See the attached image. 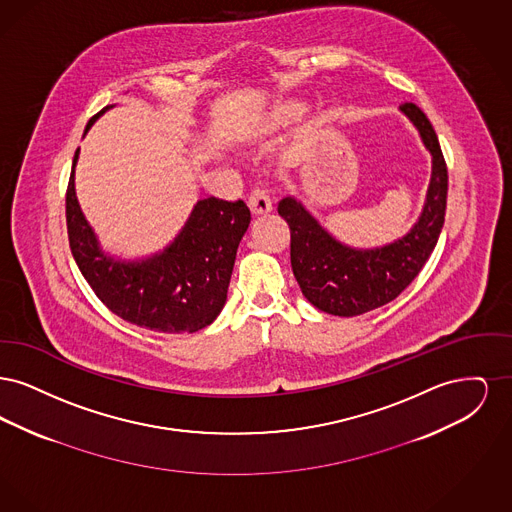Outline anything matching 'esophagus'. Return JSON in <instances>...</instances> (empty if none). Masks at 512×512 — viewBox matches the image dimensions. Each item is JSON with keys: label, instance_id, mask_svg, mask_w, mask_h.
<instances>
[{"label": "esophagus", "instance_id": "1", "mask_svg": "<svg viewBox=\"0 0 512 512\" xmlns=\"http://www.w3.org/2000/svg\"><path fill=\"white\" fill-rule=\"evenodd\" d=\"M247 205H249L253 217H263L272 211V199L268 197L265 190H255L253 194L249 195Z\"/></svg>", "mask_w": 512, "mask_h": 512}]
</instances>
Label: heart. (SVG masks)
I'll list each match as a JSON object with an SVG mask.
<instances>
[{
    "label": "heart",
    "instance_id": "1",
    "mask_svg": "<svg viewBox=\"0 0 512 512\" xmlns=\"http://www.w3.org/2000/svg\"><path fill=\"white\" fill-rule=\"evenodd\" d=\"M307 113V103L303 99L280 98L263 105L259 111L247 115L244 121L234 128V138L244 144H259L274 136L276 132L288 128Z\"/></svg>",
    "mask_w": 512,
    "mask_h": 512
}]
</instances>
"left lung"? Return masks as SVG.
<instances>
[{"instance_id":"left-lung-1","label":"left lung","mask_w":512,"mask_h":512,"mask_svg":"<svg viewBox=\"0 0 512 512\" xmlns=\"http://www.w3.org/2000/svg\"><path fill=\"white\" fill-rule=\"evenodd\" d=\"M399 111L413 122L432 155L424 207L405 236L380 247H351L332 236L299 199L290 195L278 203V215L290 224L293 276L307 301L328 315L357 317L390 303L413 282L438 244L447 199V167L438 136L414 103H403Z\"/></svg>"}]
</instances>
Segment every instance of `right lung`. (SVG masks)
I'll return each instance as SVG.
<instances>
[{"label": "right lung", "mask_w": 512, "mask_h": 512, "mask_svg": "<svg viewBox=\"0 0 512 512\" xmlns=\"http://www.w3.org/2000/svg\"><path fill=\"white\" fill-rule=\"evenodd\" d=\"M107 105L86 124L84 136ZM73 159L67 190V230L74 261L103 305L122 320L165 334H192L219 317L238 245L251 213L244 201L199 199L171 244L138 259L107 253L86 220L74 188Z\"/></svg>", "instance_id": "right-lung-1"}]
</instances>
